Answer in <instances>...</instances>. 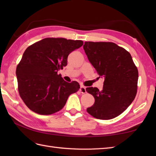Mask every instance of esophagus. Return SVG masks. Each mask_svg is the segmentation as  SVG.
<instances>
[{
    "label": "esophagus",
    "mask_w": 156,
    "mask_h": 156,
    "mask_svg": "<svg viewBox=\"0 0 156 156\" xmlns=\"http://www.w3.org/2000/svg\"><path fill=\"white\" fill-rule=\"evenodd\" d=\"M80 92L82 94H84L87 92V90H86V87H84V86H81L80 88Z\"/></svg>",
    "instance_id": "obj_1"
}]
</instances>
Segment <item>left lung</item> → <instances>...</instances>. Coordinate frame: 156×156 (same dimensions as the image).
I'll return each mask as SVG.
<instances>
[{
    "label": "left lung",
    "mask_w": 156,
    "mask_h": 156,
    "mask_svg": "<svg viewBox=\"0 0 156 156\" xmlns=\"http://www.w3.org/2000/svg\"><path fill=\"white\" fill-rule=\"evenodd\" d=\"M89 62L98 74L103 76V88L88 87L94 98L87 109L92 117L102 120L121 115L133 101L137 90L138 69L131 54L112 42L86 41L83 46Z\"/></svg>",
    "instance_id": "1"
}]
</instances>
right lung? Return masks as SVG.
I'll use <instances>...</instances> for the list:
<instances>
[{
    "mask_svg": "<svg viewBox=\"0 0 156 156\" xmlns=\"http://www.w3.org/2000/svg\"><path fill=\"white\" fill-rule=\"evenodd\" d=\"M83 44L81 40L48 37L26 49L16 75L20 97L30 110L42 115L54 114L80 89L78 82L68 83L58 72L67 66L68 55Z\"/></svg>",
    "mask_w": 156,
    "mask_h": 156,
    "instance_id": "obj_1",
    "label": "right lung"
}]
</instances>
